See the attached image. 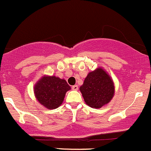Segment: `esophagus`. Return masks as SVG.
Segmentation results:
<instances>
[{
    "label": "esophagus",
    "mask_w": 151,
    "mask_h": 151,
    "mask_svg": "<svg viewBox=\"0 0 151 151\" xmlns=\"http://www.w3.org/2000/svg\"><path fill=\"white\" fill-rule=\"evenodd\" d=\"M72 89H73V90H78V85H74V86H73Z\"/></svg>",
    "instance_id": "esophagus-1"
}]
</instances>
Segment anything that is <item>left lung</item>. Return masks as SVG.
Listing matches in <instances>:
<instances>
[{
	"label": "left lung",
	"mask_w": 151,
	"mask_h": 151,
	"mask_svg": "<svg viewBox=\"0 0 151 151\" xmlns=\"http://www.w3.org/2000/svg\"><path fill=\"white\" fill-rule=\"evenodd\" d=\"M79 89L86 105L93 109L107 105L114 95V81L102 68L89 72Z\"/></svg>",
	"instance_id": "obj_1"
}]
</instances>
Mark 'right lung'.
Masks as SVG:
<instances>
[{
	"label": "right lung",
	"mask_w": 151,
	"mask_h": 151,
	"mask_svg": "<svg viewBox=\"0 0 151 151\" xmlns=\"http://www.w3.org/2000/svg\"><path fill=\"white\" fill-rule=\"evenodd\" d=\"M70 89L65 79L44 75L34 85V92L41 105L47 109H54L62 105L65 94Z\"/></svg>",
	"instance_id": "add662e5"
}]
</instances>
